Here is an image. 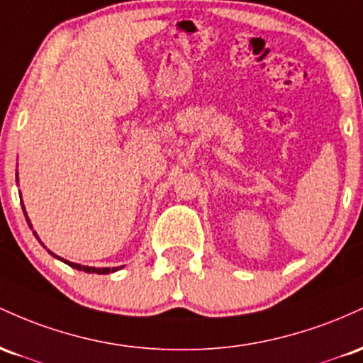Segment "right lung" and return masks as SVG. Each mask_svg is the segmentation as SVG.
Here are the masks:
<instances>
[{"label": "right lung", "mask_w": 363, "mask_h": 363, "mask_svg": "<svg viewBox=\"0 0 363 363\" xmlns=\"http://www.w3.org/2000/svg\"><path fill=\"white\" fill-rule=\"evenodd\" d=\"M23 214H26V219H27V223H28V226L32 228V225H30V221H28V218H27V213H26V207H23ZM34 235H35V238L39 240V236H38V233H35L34 231ZM40 242V240H39ZM43 243V242H40ZM50 252V254L52 255V257H56V259H60V260H63L65 264H68V266L70 267H73V269H79V271H84V272H96V274H109V272H115V271H118V267H89V266H80V264H75V262H70V260H65V259H61V257H58V255L56 254H52L51 250H48Z\"/></svg>", "instance_id": "add662e5"}]
</instances>
